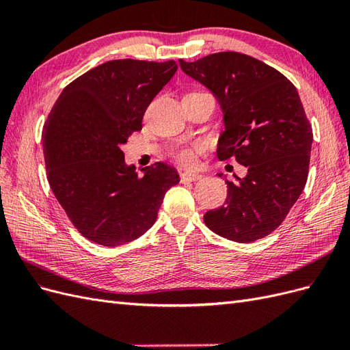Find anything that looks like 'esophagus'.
<instances>
[{
	"label": "esophagus",
	"mask_w": 350,
	"mask_h": 350,
	"mask_svg": "<svg viewBox=\"0 0 350 350\" xmlns=\"http://www.w3.org/2000/svg\"><path fill=\"white\" fill-rule=\"evenodd\" d=\"M201 179L200 174H193V172H183L181 174V183H194Z\"/></svg>",
	"instance_id": "1"
}]
</instances>
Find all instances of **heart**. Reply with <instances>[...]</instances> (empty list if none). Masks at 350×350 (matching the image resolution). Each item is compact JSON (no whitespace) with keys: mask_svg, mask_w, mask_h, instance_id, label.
Returning <instances> with one entry per match:
<instances>
[{"mask_svg":"<svg viewBox=\"0 0 350 350\" xmlns=\"http://www.w3.org/2000/svg\"><path fill=\"white\" fill-rule=\"evenodd\" d=\"M203 150V144L193 143L189 146L179 144L172 149L174 159L183 166H193L197 162V153Z\"/></svg>","mask_w":350,"mask_h":350,"instance_id":"1","label":"heart"}]
</instances>
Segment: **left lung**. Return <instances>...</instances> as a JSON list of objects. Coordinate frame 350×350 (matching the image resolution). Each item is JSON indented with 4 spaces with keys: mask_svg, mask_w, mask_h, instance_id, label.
I'll use <instances>...</instances> for the list:
<instances>
[{
    "mask_svg": "<svg viewBox=\"0 0 350 350\" xmlns=\"http://www.w3.org/2000/svg\"><path fill=\"white\" fill-rule=\"evenodd\" d=\"M179 66L215 94L224 111L217 157H235L248 171L226 181V204L207 211V228L235 242L267 237L308 178L312 129L296 88L278 70L239 52L179 59Z\"/></svg>",
    "mask_w": 350,
    "mask_h": 350,
    "instance_id": "8db88e82",
    "label": "left lung"
}]
</instances>
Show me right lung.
<instances>
[{"mask_svg": "<svg viewBox=\"0 0 350 350\" xmlns=\"http://www.w3.org/2000/svg\"><path fill=\"white\" fill-rule=\"evenodd\" d=\"M176 70L174 59L103 62L71 81L48 115L42 140L51 189L71 224L99 245L142 237L179 183L176 169L163 162L139 175L121 150Z\"/></svg>", "mask_w": 350, "mask_h": 350, "instance_id": "add662e5", "label": "right lung"}]
</instances>
